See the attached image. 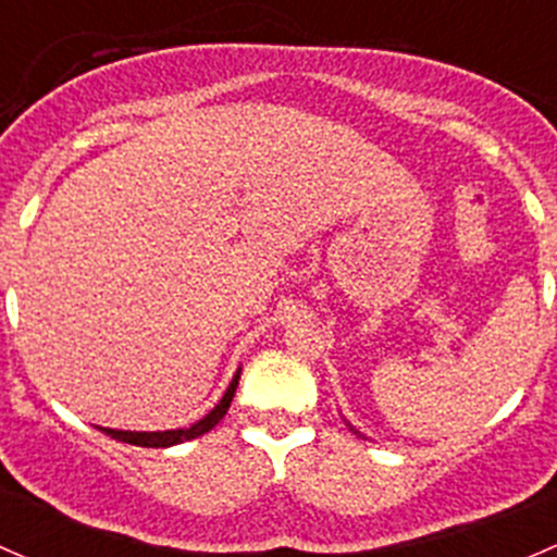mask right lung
<instances>
[{"instance_id":"1","label":"right lung","mask_w":557,"mask_h":557,"mask_svg":"<svg viewBox=\"0 0 557 557\" xmlns=\"http://www.w3.org/2000/svg\"><path fill=\"white\" fill-rule=\"evenodd\" d=\"M237 385H239V372L234 374L232 385L226 387V393H223L221 401L215 404V409H212L210 414H205L201 420H196L194 425H188V429H174V431H115V429H102V431L107 436H112V440L126 442V445H137V447L183 445V442L196 440V436L207 434V431L215 429V425L221 423L223 414H226L228 407H232V398H234V393H237Z\"/></svg>"}]
</instances>
